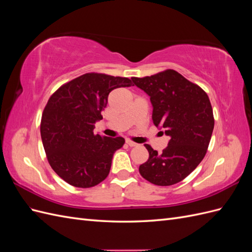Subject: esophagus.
<instances>
[{"instance_id": "34e87169", "label": "esophagus", "mask_w": 252, "mask_h": 252, "mask_svg": "<svg viewBox=\"0 0 252 252\" xmlns=\"http://www.w3.org/2000/svg\"><path fill=\"white\" fill-rule=\"evenodd\" d=\"M126 144L128 145V146H130V147H134V146H136V145H138V144L130 141V140H126Z\"/></svg>"}]
</instances>
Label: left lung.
I'll return each instance as SVG.
<instances>
[{"label": "left lung", "instance_id": "obj_1", "mask_svg": "<svg viewBox=\"0 0 252 252\" xmlns=\"http://www.w3.org/2000/svg\"><path fill=\"white\" fill-rule=\"evenodd\" d=\"M131 80L150 96L154 124L170 136L162 154L145 145L149 158L139 171L155 185L177 184L196 168L207 152L215 127L209 97L199 85L173 69Z\"/></svg>", "mask_w": 252, "mask_h": 252}]
</instances>
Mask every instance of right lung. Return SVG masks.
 Instances as JSON below:
<instances>
[{"label":"right lung","instance_id":"obj_1","mask_svg":"<svg viewBox=\"0 0 252 252\" xmlns=\"http://www.w3.org/2000/svg\"><path fill=\"white\" fill-rule=\"evenodd\" d=\"M130 86L128 78L88 72L63 84L49 97L41 138L51 168L69 185L89 188L107 178L113 154L125 140L94 134V123L103 119L110 91Z\"/></svg>","mask_w":252,"mask_h":252}]
</instances>
